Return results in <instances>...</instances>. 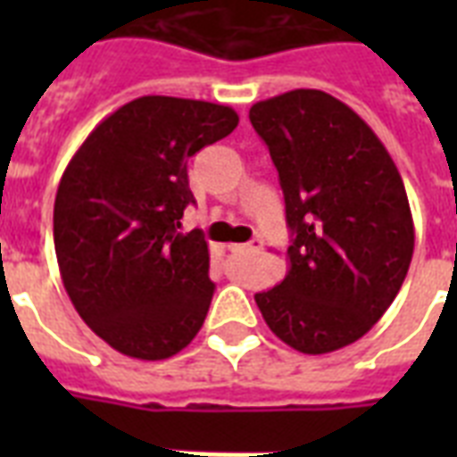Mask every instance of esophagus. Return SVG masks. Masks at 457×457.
Wrapping results in <instances>:
<instances>
[{
  "label": "esophagus",
  "mask_w": 457,
  "mask_h": 457,
  "mask_svg": "<svg viewBox=\"0 0 457 457\" xmlns=\"http://www.w3.org/2000/svg\"><path fill=\"white\" fill-rule=\"evenodd\" d=\"M229 251H251V253H256V251L263 249V239H251L249 244H228Z\"/></svg>",
  "instance_id": "obj_1"
}]
</instances>
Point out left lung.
<instances>
[{
  "mask_svg": "<svg viewBox=\"0 0 457 457\" xmlns=\"http://www.w3.org/2000/svg\"><path fill=\"white\" fill-rule=\"evenodd\" d=\"M249 118L292 229L285 279L253 299L287 346L332 353L372 329L408 275L415 228L403 179L372 128L327 92L292 89L253 104Z\"/></svg>",
  "mask_w": 457,
  "mask_h": 457,
  "instance_id": "1",
  "label": "left lung"
}]
</instances>
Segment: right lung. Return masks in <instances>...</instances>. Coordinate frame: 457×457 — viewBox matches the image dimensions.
Masks as SVG:
<instances>
[{
  "label": "right lung",
  "mask_w": 457,
  "mask_h": 457,
  "mask_svg": "<svg viewBox=\"0 0 457 457\" xmlns=\"http://www.w3.org/2000/svg\"><path fill=\"white\" fill-rule=\"evenodd\" d=\"M237 123L222 104L139 96L89 132L61 178V279L89 329L123 355L165 361L206 320L208 244L199 229L179 232L194 204L187 161Z\"/></svg>",
  "instance_id": "1"
}]
</instances>
